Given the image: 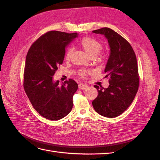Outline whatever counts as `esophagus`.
<instances>
[{"label": "esophagus", "mask_w": 160, "mask_h": 160, "mask_svg": "<svg viewBox=\"0 0 160 160\" xmlns=\"http://www.w3.org/2000/svg\"><path fill=\"white\" fill-rule=\"evenodd\" d=\"M88 88V85H85V84H83V83H80L79 85V89H85Z\"/></svg>", "instance_id": "1"}]
</instances>
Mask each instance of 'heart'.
Returning a JSON list of instances; mask_svg holds the SVG:
<instances>
[{
	"instance_id": "1",
	"label": "heart",
	"mask_w": 160,
	"mask_h": 160,
	"mask_svg": "<svg viewBox=\"0 0 160 160\" xmlns=\"http://www.w3.org/2000/svg\"><path fill=\"white\" fill-rule=\"evenodd\" d=\"M79 44L81 47L83 48V49L85 51L87 55L89 56L90 57H95L101 51L103 47L102 44H101L99 41H97L95 38L89 37H85L83 38H82L79 42ZM71 48H69V49H67V51H66L65 57L67 59H69V57L71 55ZM88 72L85 70H81L79 74L81 76L83 77L87 75Z\"/></svg>"
}]
</instances>
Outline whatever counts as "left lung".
Wrapping results in <instances>:
<instances>
[{"label":"left lung","instance_id":"obj_1","mask_svg":"<svg viewBox=\"0 0 160 160\" xmlns=\"http://www.w3.org/2000/svg\"><path fill=\"white\" fill-rule=\"evenodd\" d=\"M92 32L103 35L110 47L105 69L109 85L108 88L94 86L99 93L92 104L96 112L102 116L118 117L132 104L138 90L139 79L136 56L128 41L111 28L104 27Z\"/></svg>","mask_w":160,"mask_h":160}]
</instances>
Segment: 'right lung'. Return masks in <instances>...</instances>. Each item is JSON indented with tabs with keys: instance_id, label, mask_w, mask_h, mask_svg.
Masks as SVG:
<instances>
[{
	"instance_id": "right-lung-1",
	"label": "right lung",
	"mask_w": 160,
	"mask_h": 160,
	"mask_svg": "<svg viewBox=\"0 0 160 160\" xmlns=\"http://www.w3.org/2000/svg\"><path fill=\"white\" fill-rule=\"evenodd\" d=\"M78 33L51 31L40 37L28 50L24 71V89L37 112L50 120H59L72 108L78 85L71 79L59 85L53 75L62 64L65 48Z\"/></svg>"
}]
</instances>
